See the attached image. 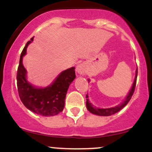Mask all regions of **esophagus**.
Here are the masks:
<instances>
[{"label":"esophagus","instance_id":"34e87169","mask_svg":"<svg viewBox=\"0 0 152 152\" xmlns=\"http://www.w3.org/2000/svg\"><path fill=\"white\" fill-rule=\"evenodd\" d=\"M76 73H78L79 75H83L86 73V66L84 64H78L76 68Z\"/></svg>","mask_w":152,"mask_h":152}]
</instances>
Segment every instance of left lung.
Here are the masks:
<instances>
[{"instance_id":"8db88e82","label":"left lung","mask_w":152,"mask_h":152,"mask_svg":"<svg viewBox=\"0 0 152 152\" xmlns=\"http://www.w3.org/2000/svg\"><path fill=\"white\" fill-rule=\"evenodd\" d=\"M137 70H136V75L135 78H134L133 84H132V88L129 91L128 94L126 95V96L125 97L124 100L122 102L121 104H118L117 106H113V107L111 108H106V109H103V108H98L96 107L95 106H94L90 102L89 99H88V94L86 95V106L87 109L88 110V111H90L91 114L98 115V116H111V115H113L116 113H117L118 111H119L120 110H121L125 106L128 104L129 102L130 101L131 98H132V95H133L134 88H135L136 86V82H137ZM88 82L90 81L89 78H88Z\"/></svg>"}]
</instances>
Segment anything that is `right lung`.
Wrapping results in <instances>:
<instances>
[{
  "label": "right lung",
  "instance_id": "1",
  "mask_svg": "<svg viewBox=\"0 0 152 152\" xmlns=\"http://www.w3.org/2000/svg\"><path fill=\"white\" fill-rule=\"evenodd\" d=\"M34 37L26 43L20 57L17 71V86L19 96L24 106L32 112L43 116H56L61 112L65 106V99L69 87L76 78L75 68L61 72L50 85L46 87L34 86L27 78V71L23 64L27 47Z\"/></svg>",
  "mask_w": 152,
  "mask_h": 152
}]
</instances>
